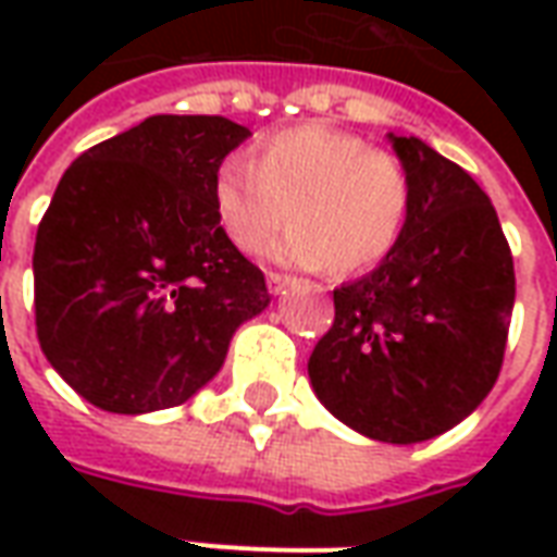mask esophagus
<instances>
[{
    "mask_svg": "<svg viewBox=\"0 0 557 557\" xmlns=\"http://www.w3.org/2000/svg\"><path fill=\"white\" fill-rule=\"evenodd\" d=\"M292 283V277H286V274H277V271H268V289L274 292V295H280V292L286 289Z\"/></svg>",
    "mask_w": 557,
    "mask_h": 557,
    "instance_id": "esophagus-1",
    "label": "esophagus"
}]
</instances>
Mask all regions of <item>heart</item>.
Wrapping results in <instances>:
<instances>
[{
	"label": "heart",
	"instance_id": "b5f03b06",
	"mask_svg": "<svg viewBox=\"0 0 557 557\" xmlns=\"http://www.w3.org/2000/svg\"><path fill=\"white\" fill-rule=\"evenodd\" d=\"M414 187L406 163L349 131L298 125L259 139L250 160H220L211 208L220 232L242 253H259L271 235L295 223L274 259L325 265L358 277L382 265L406 232Z\"/></svg>",
	"mask_w": 557,
	"mask_h": 557
}]
</instances>
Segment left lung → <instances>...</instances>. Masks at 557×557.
Here are the masks:
<instances>
[{
	"label": "left lung",
	"instance_id": "1",
	"mask_svg": "<svg viewBox=\"0 0 557 557\" xmlns=\"http://www.w3.org/2000/svg\"><path fill=\"white\" fill-rule=\"evenodd\" d=\"M391 143L411 175V218L382 265L334 289V325L307 370L346 426L414 444L468 418L495 385L516 274L480 184L420 139Z\"/></svg>",
	"mask_w": 557,
	"mask_h": 557
}]
</instances>
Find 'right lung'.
<instances>
[{"label": "right lung", "instance_id": "right-lung-1", "mask_svg": "<svg viewBox=\"0 0 557 557\" xmlns=\"http://www.w3.org/2000/svg\"><path fill=\"white\" fill-rule=\"evenodd\" d=\"M247 137L223 115H151L62 175L32 256L35 327L91 406H182L218 375L235 327L271 301L211 208L214 170Z\"/></svg>", "mask_w": 557, "mask_h": 557}]
</instances>
